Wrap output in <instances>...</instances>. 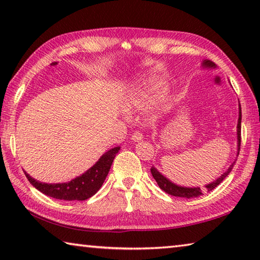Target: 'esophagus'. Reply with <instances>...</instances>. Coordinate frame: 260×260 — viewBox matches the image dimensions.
I'll return each instance as SVG.
<instances>
[{
    "instance_id": "34e87169",
    "label": "esophagus",
    "mask_w": 260,
    "mask_h": 260,
    "mask_svg": "<svg viewBox=\"0 0 260 260\" xmlns=\"http://www.w3.org/2000/svg\"><path fill=\"white\" fill-rule=\"evenodd\" d=\"M131 139H132V141H133V142H140V141L143 140V135L141 134L140 132H134V133L132 134Z\"/></svg>"
}]
</instances>
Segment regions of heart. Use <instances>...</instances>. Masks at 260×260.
<instances>
[{"label": "heart", "instance_id": "1", "mask_svg": "<svg viewBox=\"0 0 260 260\" xmlns=\"http://www.w3.org/2000/svg\"><path fill=\"white\" fill-rule=\"evenodd\" d=\"M167 81L158 76L140 78L127 91L125 107L127 110H144L151 107V117L169 111L171 108L170 95L166 93Z\"/></svg>", "mask_w": 260, "mask_h": 260}]
</instances>
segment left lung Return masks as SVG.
<instances>
[{
    "instance_id": "left-lung-1",
    "label": "left lung",
    "mask_w": 260,
    "mask_h": 260,
    "mask_svg": "<svg viewBox=\"0 0 260 260\" xmlns=\"http://www.w3.org/2000/svg\"><path fill=\"white\" fill-rule=\"evenodd\" d=\"M202 67L203 68H208V69H215V64L213 61L211 60H204L203 63H202ZM241 119H242V112H241V104H239V120H237V156H239V152H240V147H241ZM235 161L233 162V164L228 167V170L226 171L225 173L221 174V177H219L217 180H214L213 182H211L209 184H206L205 188L208 191L213 190V189L219 186L220 182L222 181L223 179H225L228 174L232 172V169L233 166H234ZM151 171V174L153 179L156 180V182L158 186L160 187L161 190H164L165 192L170 193V195L172 196H177V197H184V199H191V197H199L201 195H203V190L200 187H182V186H179V184H175L172 181H170L169 179L166 177H164L160 172H158V170L156 167H151L150 169Z\"/></svg>"
}]
</instances>
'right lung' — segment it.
Here are the masks:
<instances>
[{"label": "right lung", "mask_w": 260, "mask_h": 260, "mask_svg": "<svg viewBox=\"0 0 260 260\" xmlns=\"http://www.w3.org/2000/svg\"><path fill=\"white\" fill-rule=\"evenodd\" d=\"M120 150V147H114L110 149L101 156L95 164L87 170L80 177L64 183H45L37 181L25 172L26 178L32 183V186L56 200L63 201H85L94 196L102 187L105 178L112 165L114 157Z\"/></svg>", "instance_id": "obj_1"}]
</instances>
